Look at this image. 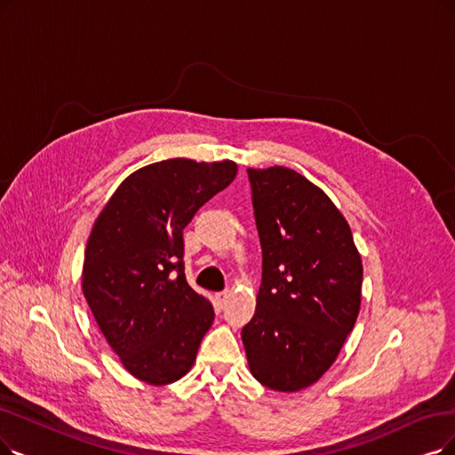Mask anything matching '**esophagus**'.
<instances>
[{
	"mask_svg": "<svg viewBox=\"0 0 455 455\" xmlns=\"http://www.w3.org/2000/svg\"><path fill=\"white\" fill-rule=\"evenodd\" d=\"M231 297V293H229V291L226 289V291H220V293H216V304H218V307H220V310H222V307L228 304V299Z\"/></svg>",
	"mask_w": 455,
	"mask_h": 455,
	"instance_id": "34e87169",
	"label": "esophagus"
}]
</instances>
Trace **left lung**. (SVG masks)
<instances>
[{"instance_id": "8db88e82", "label": "left lung", "mask_w": 455, "mask_h": 455, "mask_svg": "<svg viewBox=\"0 0 455 455\" xmlns=\"http://www.w3.org/2000/svg\"><path fill=\"white\" fill-rule=\"evenodd\" d=\"M263 272L243 326L251 375L297 392L332 366L360 310L362 261L353 233L321 188L275 166L248 170Z\"/></svg>"}]
</instances>
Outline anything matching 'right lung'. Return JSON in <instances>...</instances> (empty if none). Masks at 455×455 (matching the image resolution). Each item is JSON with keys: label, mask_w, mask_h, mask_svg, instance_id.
Returning <instances> with one entry per match:
<instances>
[{"label": "right lung", "mask_w": 455, "mask_h": 455, "mask_svg": "<svg viewBox=\"0 0 455 455\" xmlns=\"http://www.w3.org/2000/svg\"><path fill=\"white\" fill-rule=\"evenodd\" d=\"M237 175V164L172 158L126 177L99 214L84 256L82 289L123 366L168 385L194 364L214 319L185 276L183 229Z\"/></svg>", "instance_id": "obj_1"}]
</instances>
